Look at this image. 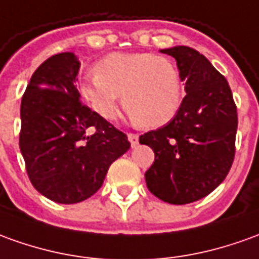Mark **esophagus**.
Masks as SVG:
<instances>
[{
	"mask_svg": "<svg viewBox=\"0 0 259 259\" xmlns=\"http://www.w3.org/2000/svg\"><path fill=\"white\" fill-rule=\"evenodd\" d=\"M138 140H140V137L137 134H128V141L131 142V147L133 148L138 145Z\"/></svg>",
	"mask_w": 259,
	"mask_h": 259,
	"instance_id": "obj_1",
	"label": "esophagus"
}]
</instances>
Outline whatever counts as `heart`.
Instances as JSON below:
<instances>
[{
  "label": "heart",
  "instance_id": "heart-1",
  "mask_svg": "<svg viewBox=\"0 0 259 259\" xmlns=\"http://www.w3.org/2000/svg\"><path fill=\"white\" fill-rule=\"evenodd\" d=\"M80 83V94L101 118L114 119L118 100L142 126H160L176 115L183 84L176 66L152 53H111Z\"/></svg>",
  "mask_w": 259,
  "mask_h": 259
}]
</instances>
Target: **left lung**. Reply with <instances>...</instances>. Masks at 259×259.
<instances>
[{"instance_id":"1","label":"left lung","mask_w":259,"mask_h":259,"mask_svg":"<svg viewBox=\"0 0 259 259\" xmlns=\"http://www.w3.org/2000/svg\"><path fill=\"white\" fill-rule=\"evenodd\" d=\"M160 52L176 60L186 96L170 122L140 137L155 153L145 181L160 200L187 204L226 179L234 160L237 107L226 77L199 52L189 46Z\"/></svg>"}]
</instances>
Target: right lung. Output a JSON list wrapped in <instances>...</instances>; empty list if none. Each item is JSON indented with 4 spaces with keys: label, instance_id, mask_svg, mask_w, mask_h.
<instances>
[{
    "label": "right lung",
    "instance_id": "obj_1",
    "mask_svg": "<svg viewBox=\"0 0 259 259\" xmlns=\"http://www.w3.org/2000/svg\"><path fill=\"white\" fill-rule=\"evenodd\" d=\"M78 69L72 52L52 56L32 74L21 101L19 148L29 181L60 204L93 196L110 165L131 147L125 134L81 104ZM89 129L95 134L87 137Z\"/></svg>",
    "mask_w": 259,
    "mask_h": 259
}]
</instances>
